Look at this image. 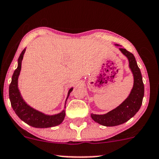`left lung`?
I'll return each mask as SVG.
<instances>
[{"mask_svg": "<svg viewBox=\"0 0 159 159\" xmlns=\"http://www.w3.org/2000/svg\"><path fill=\"white\" fill-rule=\"evenodd\" d=\"M115 45H119L116 44ZM122 54L128 58L129 67L134 75V86L128 97L119 106L105 114H91L94 122L104 126H116L129 120L139 110L142 104L144 87L140 69L134 56L125 48H120Z\"/></svg>", "mask_w": 159, "mask_h": 159, "instance_id": "8db88e82", "label": "left lung"}]
</instances>
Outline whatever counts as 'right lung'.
Instances as JSON below:
<instances>
[{
  "mask_svg": "<svg viewBox=\"0 0 159 159\" xmlns=\"http://www.w3.org/2000/svg\"><path fill=\"white\" fill-rule=\"evenodd\" d=\"M25 52V48L22 51L18 58L17 67L14 72L12 78H11V82L9 85V100L11 102V107L15 111V114L19 116L20 119L32 127L44 128L59 125L65 119V110H63L60 113L54 114V115H47V114L42 113L28 105L21 96L20 90L18 89V78H19L20 73L22 60L23 59V55ZM73 89V87L70 89L66 101Z\"/></svg>",
  "mask_w": 159,
  "mask_h": 159,
  "instance_id": "obj_1",
  "label": "right lung"
}]
</instances>
